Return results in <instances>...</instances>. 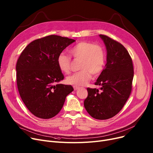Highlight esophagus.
Listing matches in <instances>:
<instances>
[{
	"instance_id": "obj_1",
	"label": "esophagus",
	"mask_w": 153,
	"mask_h": 153,
	"mask_svg": "<svg viewBox=\"0 0 153 153\" xmlns=\"http://www.w3.org/2000/svg\"><path fill=\"white\" fill-rule=\"evenodd\" d=\"M73 88H74V91H77V90L79 89V87L74 85V86H73Z\"/></svg>"
}]
</instances>
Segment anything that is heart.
I'll return each mask as SVG.
<instances>
[{"label": "heart", "mask_w": 153, "mask_h": 153, "mask_svg": "<svg viewBox=\"0 0 153 153\" xmlns=\"http://www.w3.org/2000/svg\"><path fill=\"white\" fill-rule=\"evenodd\" d=\"M75 59L81 60L80 69L81 71L69 76L67 82L76 86L84 85L89 82L92 74L99 76L103 69L105 62V52L99 45L88 42H81L72 47L69 51ZM71 59L64 53L59 54L58 64L61 71L69 74L71 71Z\"/></svg>", "instance_id": "obj_1"}]
</instances>
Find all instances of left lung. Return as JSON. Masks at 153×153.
<instances>
[{
    "label": "left lung",
    "instance_id": "1",
    "mask_svg": "<svg viewBox=\"0 0 153 153\" xmlns=\"http://www.w3.org/2000/svg\"><path fill=\"white\" fill-rule=\"evenodd\" d=\"M107 51V64L95 82L100 90L87 88L84 107L89 114L97 120H107L122 109L132 90L134 76L133 61L127 50L116 40L100 35Z\"/></svg>",
    "mask_w": 153,
    "mask_h": 153
}]
</instances>
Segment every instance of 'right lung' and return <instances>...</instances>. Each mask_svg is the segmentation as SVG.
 <instances>
[{
  "label": "right lung",
  "mask_w": 153,
  "mask_h": 153,
  "mask_svg": "<svg viewBox=\"0 0 153 153\" xmlns=\"http://www.w3.org/2000/svg\"><path fill=\"white\" fill-rule=\"evenodd\" d=\"M73 39L51 35L34 40L23 50L16 64L17 84L20 97L32 114L43 119L57 115L70 85L57 84L64 79L58 57Z\"/></svg>",
  "instance_id": "right-lung-1"
}]
</instances>
